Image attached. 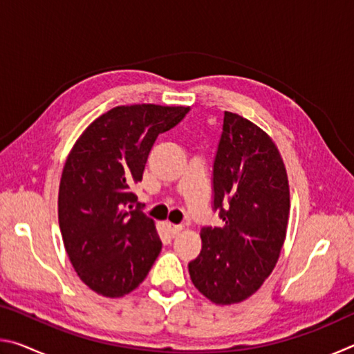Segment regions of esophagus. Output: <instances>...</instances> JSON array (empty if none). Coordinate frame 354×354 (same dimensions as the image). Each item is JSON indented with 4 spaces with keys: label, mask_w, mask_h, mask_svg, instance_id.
<instances>
[{
    "label": "esophagus",
    "mask_w": 354,
    "mask_h": 354,
    "mask_svg": "<svg viewBox=\"0 0 354 354\" xmlns=\"http://www.w3.org/2000/svg\"><path fill=\"white\" fill-rule=\"evenodd\" d=\"M165 230H167V232H169V234H170L171 237H175V236L179 234V232L183 231V225H171V223H167V225H165Z\"/></svg>",
    "instance_id": "1"
}]
</instances>
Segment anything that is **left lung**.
Here are the masks:
<instances>
[{"label":"left lung","mask_w":354,"mask_h":354,"mask_svg":"<svg viewBox=\"0 0 354 354\" xmlns=\"http://www.w3.org/2000/svg\"><path fill=\"white\" fill-rule=\"evenodd\" d=\"M223 225L201 227V251L189 262L194 286L217 304L253 295L277 266L290 211L286 167L270 136L225 112L212 171Z\"/></svg>","instance_id":"1"}]
</instances>
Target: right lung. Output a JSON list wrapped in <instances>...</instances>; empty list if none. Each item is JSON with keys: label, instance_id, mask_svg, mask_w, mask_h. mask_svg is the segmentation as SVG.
<instances>
[{"label": "right lung", "instance_id": "obj_1", "mask_svg": "<svg viewBox=\"0 0 354 354\" xmlns=\"http://www.w3.org/2000/svg\"><path fill=\"white\" fill-rule=\"evenodd\" d=\"M190 107L117 106L88 124L64 165L59 226L77 277L93 292L118 298L133 292L159 256L153 218L140 211L134 184L159 134Z\"/></svg>", "mask_w": 354, "mask_h": 354}]
</instances>
